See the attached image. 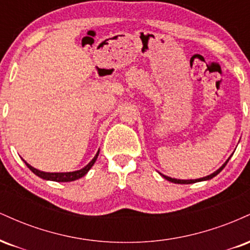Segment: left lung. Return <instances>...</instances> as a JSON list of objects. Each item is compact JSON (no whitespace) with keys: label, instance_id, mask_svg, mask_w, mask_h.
I'll use <instances>...</instances> for the list:
<instances>
[{"label":"left lung","instance_id":"1","mask_svg":"<svg viewBox=\"0 0 250 250\" xmlns=\"http://www.w3.org/2000/svg\"><path fill=\"white\" fill-rule=\"evenodd\" d=\"M229 159H230V157H229ZM229 159L227 160L226 161V163H223V166L222 167H220L219 169H217L216 171H214L213 174H210V175H208V176H205V177H201V179H196V180H177V179H171V177H169V176H166V175H162L163 177H165L166 180H168V181H170V182H173V183H179V185H189V183H195V182H200V181H207V180H210V179H213L214 176H216L217 174L220 173L221 170H222L223 168L226 167V165L227 163H228V161H229Z\"/></svg>","mask_w":250,"mask_h":250}]
</instances>
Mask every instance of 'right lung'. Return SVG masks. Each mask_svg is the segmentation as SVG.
Returning <instances> with one entry per match:
<instances>
[{"instance_id": "add662e5", "label": "right lung", "mask_w": 250, "mask_h": 250, "mask_svg": "<svg viewBox=\"0 0 250 250\" xmlns=\"http://www.w3.org/2000/svg\"><path fill=\"white\" fill-rule=\"evenodd\" d=\"M99 153H100V150L97 151V154L94 156V159L91 160V161L89 162L84 168L80 169V170H76V171H69V173H45V171H41V170H39V169L31 167V166L28 165L24 160H23V162L25 163V166H27V167L29 168L31 171H33L34 174L37 175L39 177H41V179H43V180L55 181V182H70V181H75V180L81 179L82 176H84V175L88 173L89 169L93 167L94 163H95L97 156H99Z\"/></svg>"}]
</instances>
